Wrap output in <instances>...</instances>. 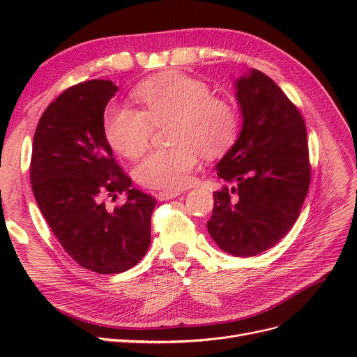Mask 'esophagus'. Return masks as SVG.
Listing matches in <instances>:
<instances>
[{"instance_id": "1", "label": "esophagus", "mask_w": 357, "mask_h": 357, "mask_svg": "<svg viewBox=\"0 0 357 357\" xmlns=\"http://www.w3.org/2000/svg\"><path fill=\"white\" fill-rule=\"evenodd\" d=\"M180 195V190H162L158 193V199L159 201H167V199H172L177 198Z\"/></svg>"}]
</instances>
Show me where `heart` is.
Segmentation results:
<instances>
[{"instance_id": "heart-1", "label": "heart", "mask_w": 357, "mask_h": 357, "mask_svg": "<svg viewBox=\"0 0 357 357\" xmlns=\"http://www.w3.org/2000/svg\"><path fill=\"white\" fill-rule=\"evenodd\" d=\"M134 98L142 110L110 104L104 113V135L126 158H137L149 147L155 126L169 122L167 139L172 144L144 156L135 167V178L146 188L176 190L189 185L204 158L226 152L238 138L236 105L213 95L208 84L188 74L169 71L139 83Z\"/></svg>"}]
</instances>
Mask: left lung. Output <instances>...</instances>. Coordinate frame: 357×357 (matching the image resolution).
I'll return each mask as SVG.
<instances>
[{
  "mask_svg": "<svg viewBox=\"0 0 357 357\" xmlns=\"http://www.w3.org/2000/svg\"><path fill=\"white\" fill-rule=\"evenodd\" d=\"M243 129L218 164L234 183L213 192L207 228L222 250L256 256L275 245L296 222L311 181L304 117L277 83L259 70L236 82Z\"/></svg>",
  "mask_w": 357,
  "mask_h": 357,
  "instance_id": "8db88e82",
  "label": "left lung"
}]
</instances>
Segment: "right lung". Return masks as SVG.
I'll return each mask as SVG.
<instances>
[{
	"label": "right lung",
	"mask_w": 357,
	"mask_h": 357,
	"mask_svg": "<svg viewBox=\"0 0 357 357\" xmlns=\"http://www.w3.org/2000/svg\"><path fill=\"white\" fill-rule=\"evenodd\" d=\"M112 80L74 84L50 102L37 125L29 165L41 214L74 262L98 274H117L142 261L150 244L156 199L131 189L104 135ZM127 192L107 211L105 196Z\"/></svg>",
	"instance_id": "obj_1"
}]
</instances>
